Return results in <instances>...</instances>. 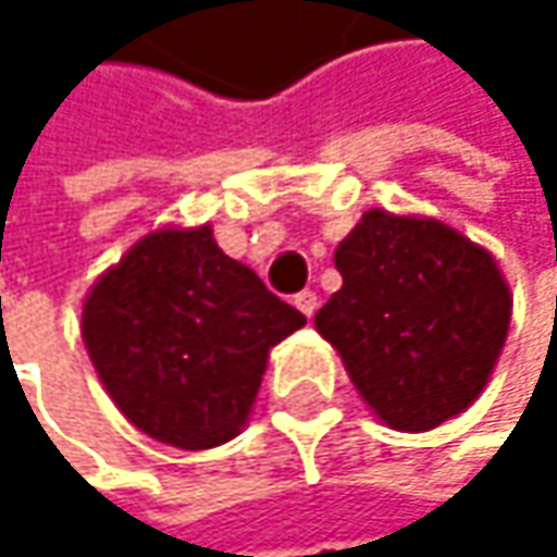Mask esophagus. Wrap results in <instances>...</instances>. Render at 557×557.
Wrapping results in <instances>:
<instances>
[{
	"mask_svg": "<svg viewBox=\"0 0 557 557\" xmlns=\"http://www.w3.org/2000/svg\"><path fill=\"white\" fill-rule=\"evenodd\" d=\"M293 306H296L306 319H312V315H315V309H319V296H315L312 289H302V293H296V296H293Z\"/></svg>",
	"mask_w": 557,
	"mask_h": 557,
	"instance_id": "esophagus-1",
	"label": "esophagus"
}]
</instances>
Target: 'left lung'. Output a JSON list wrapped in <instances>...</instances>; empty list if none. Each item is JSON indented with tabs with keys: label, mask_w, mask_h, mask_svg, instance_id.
I'll return each mask as SVG.
<instances>
[{
	"label": "left lung",
	"mask_w": 557,
	"mask_h": 557,
	"mask_svg": "<svg viewBox=\"0 0 557 557\" xmlns=\"http://www.w3.org/2000/svg\"><path fill=\"white\" fill-rule=\"evenodd\" d=\"M335 268L342 289L315 312V332L384 425L429 432L484 393L512 315L487 248L432 215L368 209Z\"/></svg>",
	"instance_id": "8db88e82"
}]
</instances>
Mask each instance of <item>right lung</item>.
<instances>
[{"mask_svg":"<svg viewBox=\"0 0 557 557\" xmlns=\"http://www.w3.org/2000/svg\"><path fill=\"white\" fill-rule=\"evenodd\" d=\"M306 325L228 258L212 225L138 238L83 299V345L119 412L183 451L232 442L258 399L271 348Z\"/></svg>","mask_w":557,"mask_h":557,"instance_id":"obj_1","label":"right lung"}]
</instances>
